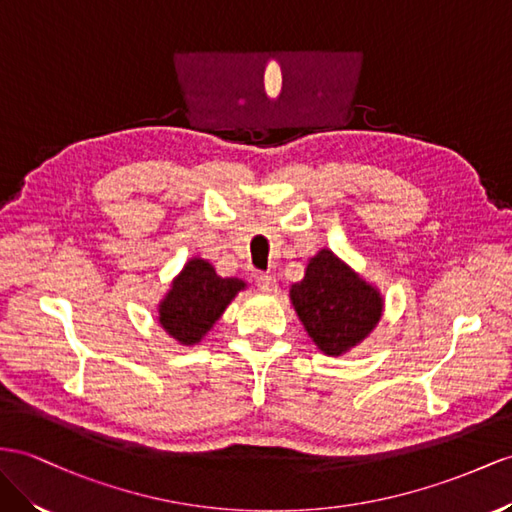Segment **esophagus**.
<instances>
[{
	"mask_svg": "<svg viewBox=\"0 0 512 512\" xmlns=\"http://www.w3.org/2000/svg\"><path fill=\"white\" fill-rule=\"evenodd\" d=\"M255 285L259 287L261 292H277V279L270 277V274H264V272H257L255 274Z\"/></svg>",
	"mask_w": 512,
	"mask_h": 512,
	"instance_id": "esophagus-1",
	"label": "esophagus"
}]
</instances>
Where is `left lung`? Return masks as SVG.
Masks as SVG:
<instances>
[{"label":"left lung","instance_id":"left-lung-1","mask_svg":"<svg viewBox=\"0 0 512 512\" xmlns=\"http://www.w3.org/2000/svg\"><path fill=\"white\" fill-rule=\"evenodd\" d=\"M290 296L305 331L326 355L357 346L383 313L381 294L331 251L309 261L305 279L292 285Z\"/></svg>","mask_w":512,"mask_h":512}]
</instances>
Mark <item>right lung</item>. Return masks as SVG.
<instances>
[{"mask_svg": "<svg viewBox=\"0 0 512 512\" xmlns=\"http://www.w3.org/2000/svg\"><path fill=\"white\" fill-rule=\"evenodd\" d=\"M244 290L240 279H222L205 259H192L160 305V324L181 344H196Z\"/></svg>", "mask_w": 512, "mask_h": 512, "instance_id": "right-lung-1", "label": "right lung"}]
</instances>
